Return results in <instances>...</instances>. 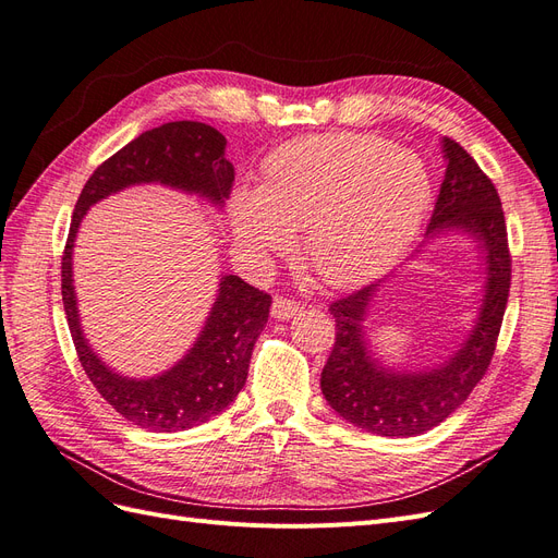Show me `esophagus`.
<instances>
[{
	"label": "esophagus",
	"mask_w": 558,
	"mask_h": 558,
	"mask_svg": "<svg viewBox=\"0 0 558 558\" xmlns=\"http://www.w3.org/2000/svg\"><path fill=\"white\" fill-rule=\"evenodd\" d=\"M300 310H302L300 302H295L291 298H283V295H277L275 302H272L275 318H293Z\"/></svg>",
	"instance_id": "1"
}]
</instances>
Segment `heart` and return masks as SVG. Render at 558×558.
I'll return each instance as SVG.
<instances>
[{"label":"heart","mask_w":558,"mask_h":558,"mask_svg":"<svg viewBox=\"0 0 558 558\" xmlns=\"http://www.w3.org/2000/svg\"><path fill=\"white\" fill-rule=\"evenodd\" d=\"M430 177L410 150L375 134L330 132L279 146L260 191L232 199V226L253 258L286 251L305 228V253L330 283H353L391 263L414 238Z\"/></svg>","instance_id":"heart-1"}]
</instances>
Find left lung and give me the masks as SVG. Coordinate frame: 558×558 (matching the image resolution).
Segmentation results:
<instances>
[{"label":"left lung","instance_id":"8db88e82","mask_svg":"<svg viewBox=\"0 0 558 558\" xmlns=\"http://www.w3.org/2000/svg\"><path fill=\"white\" fill-rule=\"evenodd\" d=\"M442 148L447 172L428 234L445 228L465 230L486 253V293L465 344L430 373H396L369 356L361 326L379 283L332 300L328 307L335 318V344L320 373V391L342 418L386 437L421 435L461 408L492 365L508 307L512 256L496 185L459 142L445 137Z\"/></svg>","mask_w":558,"mask_h":558}]
</instances>
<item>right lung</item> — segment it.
<instances>
[{
    "mask_svg": "<svg viewBox=\"0 0 558 558\" xmlns=\"http://www.w3.org/2000/svg\"><path fill=\"white\" fill-rule=\"evenodd\" d=\"M226 137L211 125L177 121L142 132L97 167L83 185L62 253V305L81 367L111 408L134 426L174 433L205 424L238 398L248 375L253 344L267 324L272 298L244 279L226 275L205 330L193 349L154 379L116 375L88 347L78 326L72 279V248L86 211L102 197L134 183L158 181L199 193L223 207L232 193L234 167L226 160Z\"/></svg>",
    "mask_w": 558,
    "mask_h": 558,
    "instance_id": "right-lung-1",
    "label": "right lung"
}]
</instances>
